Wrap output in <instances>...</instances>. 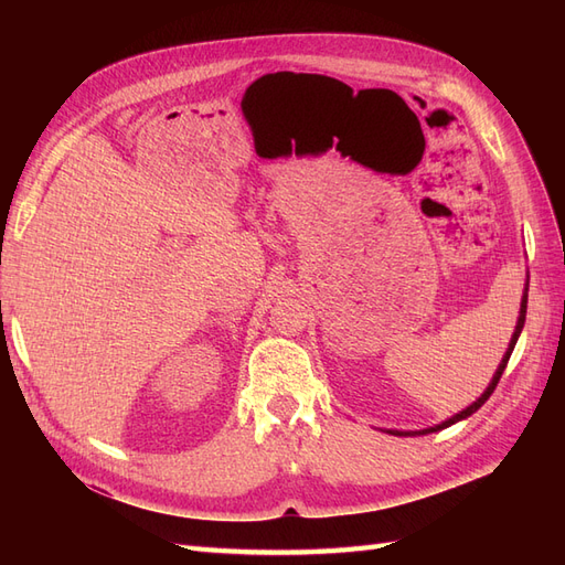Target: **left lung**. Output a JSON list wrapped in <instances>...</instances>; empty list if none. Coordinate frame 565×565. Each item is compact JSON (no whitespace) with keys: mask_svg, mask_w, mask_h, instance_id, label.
Listing matches in <instances>:
<instances>
[{"mask_svg":"<svg viewBox=\"0 0 565 565\" xmlns=\"http://www.w3.org/2000/svg\"><path fill=\"white\" fill-rule=\"evenodd\" d=\"M525 309H527V295H523V301H521V316H519V324H516V332H514V337H511V344H509V349H507V353H504V358H502V363H500V367H498V372H494V377H492V382H490V386L486 388V393L481 398H478L473 405H469L467 409H461L459 415H455V417H450L448 422H443V424H438V426H434V429H426V431H422V434H431V431H440V429H446V426H450V424H455V422H459V419H467L469 415H473L478 407H481L490 396H492V391H494V386L500 384V377H502V372H504V367H507V363H509V358H511V351H514V347H516V341H519V334H521V330H523V322H525ZM391 434H396V436H403V434H398V431H391ZM409 436V434H407Z\"/></svg>","mask_w":565,"mask_h":565,"instance_id":"obj_1","label":"left lung"}]
</instances>
